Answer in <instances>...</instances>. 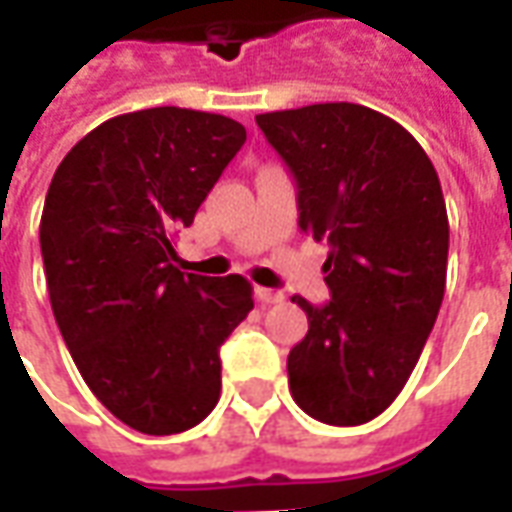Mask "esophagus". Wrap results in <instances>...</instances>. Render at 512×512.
Returning a JSON list of instances; mask_svg holds the SVG:
<instances>
[{
    "instance_id": "esophagus-1",
    "label": "esophagus",
    "mask_w": 512,
    "mask_h": 512,
    "mask_svg": "<svg viewBox=\"0 0 512 512\" xmlns=\"http://www.w3.org/2000/svg\"><path fill=\"white\" fill-rule=\"evenodd\" d=\"M255 296L260 304H279V301L285 299L279 290H271V288H255Z\"/></svg>"
}]
</instances>
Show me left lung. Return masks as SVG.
Masks as SVG:
<instances>
[{
    "label": "left lung",
    "instance_id": "1",
    "mask_svg": "<svg viewBox=\"0 0 512 512\" xmlns=\"http://www.w3.org/2000/svg\"><path fill=\"white\" fill-rule=\"evenodd\" d=\"M299 186V227L329 241L332 301L307 312L290 395L326 425H365L406 386L439 315L450 222L436 169L406 128L359 104L257 115Z\"/></svg>",
    "mask_w": 512,
    "mask_h": 512
}]
</instances>
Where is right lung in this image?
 Segmentation results:
<instances>
[{
    "label": "right lung",
    "mask_w": 512,
    "mask_h": 512,
    "mask_svg": "<svg viewBox=\"0 0 512 512\" xmlns=\"http://www.w3.org/2000/svg\"><path fill=\"white\" fill-rule=\"evenodd\" d=\"M244 142L230 117L156 106L93 128L51 178L40 252L62 340L93 395L147 436L211 414L219 348L255 307L241 274L172 263V235Z\"/></svg>",
    "instance_id": "1"
}]
</instances>
